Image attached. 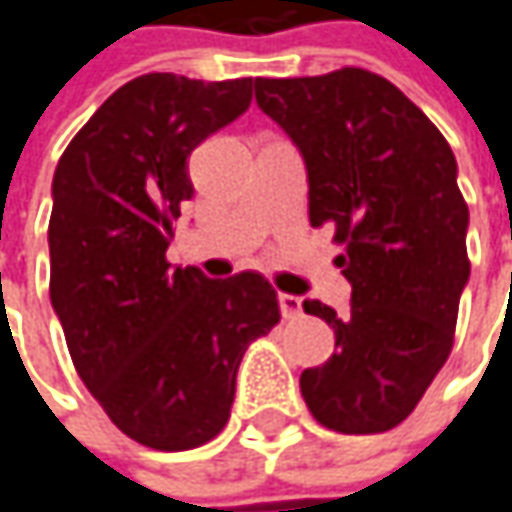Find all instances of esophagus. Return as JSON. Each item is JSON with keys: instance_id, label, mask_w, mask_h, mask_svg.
<instances>
[{"instance_id": "1", "label": "esophagus", "mask_w": 512, "mask_h": 512, "mask_svg": "<svg viewBox=\"0 0 512 512\" xmlns=\"http://www.w3.org/2000/svg\"><path fill=\"white\" fill-rule=\"evenodd\" d=\"M278 307H281V316L284 318H298L301 316V298L298 295H278Z\"/></svg>"}]
</instances>
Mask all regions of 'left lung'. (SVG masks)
Here are the masks:
<instances>
[{"label": "left lung", "mask_w": 512, "mask_h": 512, "mask_svg": "<svg viewBox=\"0 0 512 512\" xmlns=\"http://www.w3.org/2000/svg\"><path fill=\"white\" fill-rule=\"evenodd\" d=\"M255 98L298 147L310 223L345 246L336 263L353 286L345 316L304 301L336 333V353L301 374L304 403L333 432H388L443 368L469 281L455 153L394 83L365 69L257 77Z\"/></svg>", "instance_id": "8db88e82"}]
</instances>
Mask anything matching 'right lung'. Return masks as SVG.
Listing matches in <instances>:
<instances>
[{
  "instance_id": "right-lung-1",
  "label": "right lung",
  "mask_w": 512,
  "mask_h": 512,
  "mask_svg": "<svg viewBox=\"0 0 512 512\" xmlns=\"http://www.w3.org/2000/svg\"><path fill=\"white\" fill-rule=\"evenodd\" d=\"M252 77L141 75L106 98L51 182V307L106 417L162 452L223 432L249 342L278 318L257 272L211 281L167 263L194 196L188 156L252 104Z\"/></svg>"
}]
</instances>
